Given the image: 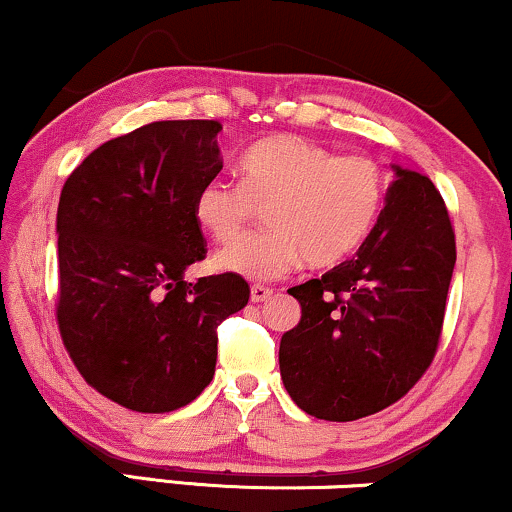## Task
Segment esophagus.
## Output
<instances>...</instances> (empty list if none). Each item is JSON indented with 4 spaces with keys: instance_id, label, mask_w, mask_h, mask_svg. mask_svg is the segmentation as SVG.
I'll return each instance as SVG.
<instances>
[{
    "instance_id": "34e87169",
    "label": "esophagus",
    "mask_w": 512,
    "mask_h": 512,
    "mask_svg": "<svg viewBox=\"0 0 512 512\" xmlns=\"http://www.w3.org/2000/svg\"><path fill=\"white\" fill-rule=\"evenodd\" d=\"M270 296H273V289L270 287H263V285L251 287V301H254V304H263V301H268Z\"/></svg>"
}]
</instances>
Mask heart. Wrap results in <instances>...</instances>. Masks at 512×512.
I'll return each instance as SVG.
<instances>
[{"mask_svg":"<svg viewBox=\"0 0 512 512\" xmlns=\"http://www.w3.org/2000/svg\"><path fill=\"white\" fill-rule=\"evenodd\" d=\"M382 168L301 137L258 142L239 161V185L211 180L194 201L199 225L230 244L266 208L270 230L227 246L220 270L273 280L301 266L327 270L361 249L382 211Z\"/></svg>","mask_w":512,"mask_h":512,"instance_id":"obj_1","label":"heart"}]
</instances>
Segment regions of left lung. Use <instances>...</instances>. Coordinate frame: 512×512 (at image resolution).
Segmentation results:
<instances>
[{"label": "left lung", "mask_w": 512, "mask_h": 512, "mask_svg": "<svg viewBox=\"0 0 512 512\" xmlns=\"http://www.w3.org/2000/svg\"><path fill=\"white\" fill-rule=\"evenodd\" d=\"M394 168L384 208L351 261L287 289L301 320L282 334L280 375L320 420L380 413L430 368L456 266V235L427 175Z\"/></svg>", "instance_id": "8db88e82"}]
</instances>
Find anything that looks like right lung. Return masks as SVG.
I'll use <instances>...</instances> for the list:
<instances>
[{"mask_svg":"<svg viewBox=\"0 0 512 512\" xmlns=\"http://www.w3.org/2000/svg\"><path fill=\"white\" fill-rule=\"evenodd\" d=\"M218 121H156L104 142L68 175L56 211V320L85 382L137 413L192 403L216 372L218 325L249 285L185 280L206 256L194 213L223 168Z\"/></svg>","mask_w":512,"mask_h":512,"instance_id":"obj_1","label":"right lung"}]
</instances>
